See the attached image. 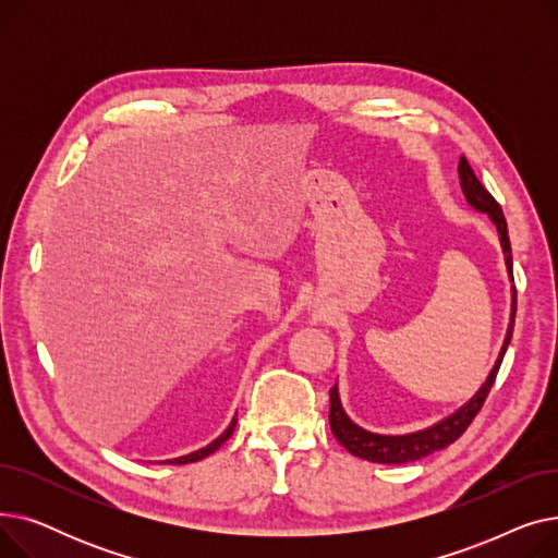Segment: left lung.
I'll return each mask as SVG.
<instances>
[{
    "label": "left lung",
    "mask_w": 558,
    "mask_h": 558,
    "mask_svg": "<svg viewBox=\"0 0 558 558\" xmlns=\"http://www.w3.org/2000/svg\"><path fill=\"white\" fill-rule=\"evenodd\" d=\"M459 179H461V187L463 194L468 198V203L473 205L475 210L486 213L493 223L497 226V232H500L502 240V248L507 255V269L511 274L513 280V257H511V242H509V230H507V219L502 215L500 203L493 198V194L480 183V179L475 175L473 167L468 165V160L461 156L459 160ZM515 305H518V291L513 287V312H511V324H509V332L502 345V353L497 357V364L493 366L486 385L477 391V396L465 402L459 412H454L452 416H448L446 421L436 423L434 427H427L423 432H414V434H404V436H383V434H371L362 427H357L353 421L345 416V412L341 409L339 402V393H337V385L330 389V429L335 434L337 441L350 452L360 459L373 461V463H409V461H418L436 450H444L450 444H454L457 438L468 429L475 421V416L482 412V407L493 389V383L497 377V371H500L502 357L507 353V348L511 343V335H513V324H515Z\"/></svg>",
    "instance_id": "left-lung-1"
}]
</instances>
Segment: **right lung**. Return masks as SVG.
I'll return each mask as SVG.
<instances>
[{
    "label": "right lung",
    "mask_w": 558,
    "mask_h": 558,
    "mask_svg": "<svg viewBox=\"0 0 558 558\" xmlns=\"http://www.w3.org/2000/svg\"><path fill=\"white\" fill-rule=\"evenodd\" d=\"M234 425H238V418H232V423L226 427V432H223L221 436H217L210 446H205V448H201V450H196V452H192V454L179 457V459H169V463H173V465H179V463H194V461H201L203 457L213 454L215 450H219V448H221V446L228 441V438L232 436V429H234Z\"/></svg>",
    "instance_id": "add662e5"
}]
</instances>
